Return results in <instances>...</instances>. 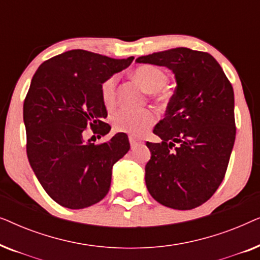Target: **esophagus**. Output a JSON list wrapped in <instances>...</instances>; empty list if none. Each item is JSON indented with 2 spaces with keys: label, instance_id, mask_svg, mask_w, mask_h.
I'll use <instances>...</instances> for the list:
<instances>
[{
  "label": "esophagus",
  "instance_id": "obj_1",
  "mask_svg": "<svg viewBox=\"0 0 260 260\" xmlns=\"http://www.w3.org/2000/svg\"><path fill=\"white\" fill-rule=\"evenodd\" d=\"M129 141H130V145H131V149H135L137 148L138 145L142 144V141L138 140V138L134 137V136H129Z\"/></svg>",
  "mask_w": 260,
  "mask_h": 260
}]
</instances>
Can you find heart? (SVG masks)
Here are the masks:
<instances>
[{
	"mask_svg": "<svg viewBox=\"0 0 260 260\" xmlns=\"http://www.w3.org/2000/svg\"><path fill=\"white\" fill-rule=\"evenodd\" d=\"M133 76L145 91L156 93L165 88L168 81L166 73L158 67L142 65L134 71ZM117 77L112 76L102 84L101 93L104 105L111 109L116 104ZM156 122V113L150 109L119 110L112 116V126L117 133H126L133 136H142Z\"/></svg>",
	"mask_w": 260,
	"mask_h": 260,
	"instance_id": "heart-1",
	"label": "heart"
}]
</instances>
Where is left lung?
Here are the masks:
<instances>
[{
  "instance_id": "obj_1",
  "label": "left lung",
  "mask_w": 260,
  "mask_h": 260,
  "mask_svg": "<svg viewBox=\"0 0 260 260\" xmlns=\"http://www.w3.org/2000/svg\"><path fill=\"white\" fill-rule=\"evenodd\" d=\"M136 61L168 67L177 84L166 117L154 129L162 142H147L149 193L166 207H199L221 184L236 141L232 84L207 52L179 47Z\"/></svg>"
}]
</instances>
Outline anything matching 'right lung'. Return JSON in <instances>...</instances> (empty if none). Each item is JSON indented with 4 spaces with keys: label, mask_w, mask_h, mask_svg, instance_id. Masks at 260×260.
I'll return each mask as SVG.
<instances>
[{
    "label": "right lung",
    "mask_w": 260,
    "mask_h": 260,
    "mask_svg": "<svg viewBox=\"0 0 260 260\" xmlns=\"http://www.w3.org/2000/svg\"><path fill=\"white\" fill-rule=\"evenodd\" d=\"M133 60L72 49L42 62L31 79L23 103L28 161L46 193L63 207H90L104 199L113 165L129 151L125 134L94 144V136L86 141V129L98 138L110 133L102 84Z\"/></svg>",
    "instance_id": "obj_1"
}]
</instances>
